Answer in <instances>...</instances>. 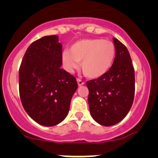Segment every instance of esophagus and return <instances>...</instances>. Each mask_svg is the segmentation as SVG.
Masks as SVG:
<instances>
[{
  "mask_svg": "<svg viewBox=\"0 0 158 158\" xmlns=\"http://www.w3.org/2000/svg\"><path fill=\"white\" fill-rule=\"evenodd\" d=\"M77 81L78 86H82L85 85V82H84L83 81L81 80V79H77Z\"/></svg>",
  "mask_w": 158,
  "mask_h": 158,
  "instance_id": "34e87169",
  "label": "esophagus"
}]
</instances>
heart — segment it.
Listing matches in <instances>:
<instances>
[{
    "instance_id": "b5f03b06",
    "label": "heart",
    "mask_w": 158,
    "mask_h": 158,
    "mask_svg": "<svg viewBox=\"0 0 158 158\" xmlns=\"http://www.w3.org/2000/svg\"><path fill=\"white\" fill-rule=\"evenodd\" d=\"M115 56L114 43L102 39L82 40L73 44L69 51H64L62 63L69 72L78 68L89 78H98L111 69Z\"/></svg>"
}]
</instances>
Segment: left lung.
I'll list each match as a JSON object with an SVG mask.
<instances>
[{"instance_id": "obj_1", "label": "left lung", "mask_w": 158, "mask_h": 158, "mask_svg": "<svg viewBox=\"0 0 158 158\" xmlns=\"http://www.w3.org/2000/svg\"><path fill=\"white\" fill-rule=\"evenodd\" d=\"M115 57L111 69L100 77L87 81L89 111L102 126L109 127L127 115L135 96V69L129 51L114 38Z\"/></svg>"}]
</instances>
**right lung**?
Instances as JSON below:
<instances>
[{"instance_id":"obj_1","label":"right lung","mask_w":158,"mask_h":158,"mask_svg":"<svg viewBox=\"0 0 158 158\" xmlns=\"http://www.w3.org/2000/svg\"><path fill=\"white\" fill-rule=\"evenodd\" d=\"M62 55L58 36H44L29 46L19 67L23 107L43 126H55L65 119L77 89L76 78L61 68Z\"/></svg>"}]
</instances>
